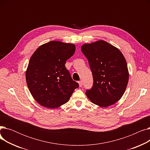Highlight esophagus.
I'll return each mask as SVG.
<instances>
[{"label": "esophagus", "mask_w": 150, "mask_h": 150, "mask_svg": "<svg viewBox=\"0 0 150 150\" xmlns=\"http://www.w3.org/2000/svg\"><path fill=\"white\" fill-rule=\"evenodd\" d=\"M78 84H79V86H80V87H81V86H83V81H78Z\"/></svg>", "instance_id": "1"}]
</instances>
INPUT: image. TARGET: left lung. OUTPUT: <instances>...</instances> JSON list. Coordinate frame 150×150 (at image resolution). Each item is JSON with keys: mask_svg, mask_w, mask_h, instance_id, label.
Wrapping results in <instances>:
<instances>
[{"mask_svg": "<svg viewBox=\"0 0 150 150\" xmlns=\"http://www.w3.org/2000/svg\"><path fill=\"white\" fill-rule=\"evenodd\" d=\"M81 49L88 60L93 79L92 88L86 91V96L100 107L114 105L123 96L129 80L123 54L103 40L83 44Z\"/></svg>", "mask_w": 150, "mask_h": 150, "instance_id": "left-lung-1", "label": "left lung"}]
</instances>
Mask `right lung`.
Masks as SVG:
<instances>
[{"instance_id": "obj_1", "label": "right lung", "mask_w": 150, "mask_h": 150, "mask_svg": "<svg viewBox=\"0 0 150 150\" xmlns=\"http://www.w3.org/2000/svg\"><path fill=\"white\" fill-rule=\"evenodd\" d=\"M73 44L52 41L39 46L31 57L26 70L28 88L41 106L57 108L66 103L79 84L65 67L73 56Z\"/></svg>"}]
</instances>
